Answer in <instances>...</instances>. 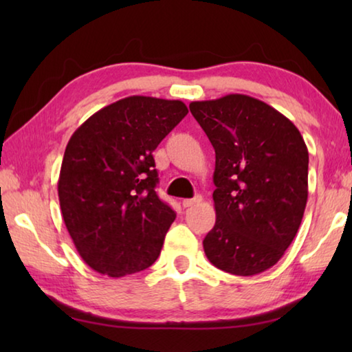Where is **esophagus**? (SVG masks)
<instances>
[{
	"label": "esophagus",
	"mask_w": 352,
	"mask_h": 352,
	"mask_svg": "<svg viewBox=\"0 0 352 352\" xmlns=\"http://www.w3.org/2000/svg\"><path fill=\"white\" fill-rule=\"evenodd\" d=\"M201 200H204V197H201V195H195V197H192V199H184L183 200V206L184 208H189V206L199 205V204H201Z\"/></svg>",
	"instance_id": "34e87169"
}]
</instances>
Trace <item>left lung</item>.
Wrapping results in <instances>:
<instances>
[{"label": "left lung", "mask_w": 352, "mask_h": 352, "mask_svg": "<svg viewBox=\"0 0 352 352\" xmlns=\"http://www.w3.org/2000/svg\"><path fill=\"white\" fill-rule=\"evenodd\" d=\"M189 110L216 151V225L204 241L206 258L237 276L269 270L305 214L306 142L283 113L247 94L195 100Z\"/></svg>", "instance_id": "8db88e82"}]
</instances>
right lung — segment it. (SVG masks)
Listing matches in <instances>:
<instances>
[{"mask_svg": "<svg viewBox=\"0 0 352 352\" xmlns=\"http://www.w3.org/2000/svg\"><path fill=\"white\" fill-rule=\"evenodd\" d=\"M186 115L182 100L129 96L94 113L69 138L58 201L93 270L121 278L157 261L175 212L155 192L152 153Z\"/></svg>", "mask_w": 352, "mask_h": 352, "instance_id": "add662e5", "label": "right lung"}]
</instances>
